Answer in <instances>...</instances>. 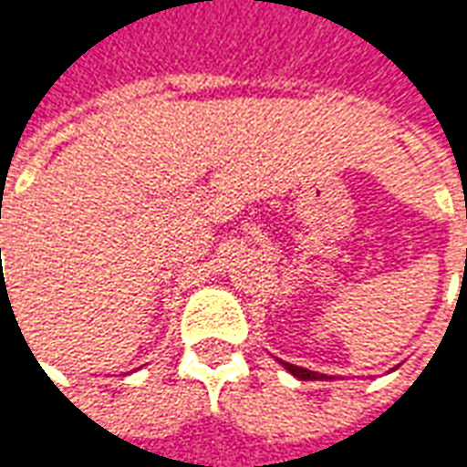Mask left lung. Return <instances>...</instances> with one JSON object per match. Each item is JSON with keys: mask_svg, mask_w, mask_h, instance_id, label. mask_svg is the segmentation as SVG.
I'll return each mask as SVG.
<instances>
[{"mask_svg": "<svg viewBox=\"0 0 467 467\" xmlns=\"http://www.w3.org/2000/svg\"><path fill=\"white\" fill-rule=\"evenodd\" d=\"M280 365H283L285 370L290 372V375L300 378V380H327V375H323V372L307 370V368H300V365H290V362H285V360H280Z\"/></svg>", "mask_w": 467, "mask_h": 467, "instance_id": "obj_1", "label": "left lung"}]
</instances>
